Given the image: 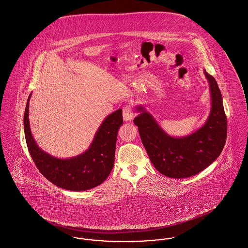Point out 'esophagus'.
<instances>
[{"instance_id": "obj_1", "label": "esophagus", "mask_w": 248, "mask_h": 248, "mask_svg": "<svg viewBox=\"0 0 248 248\" xmlns=\"http://www.w3.org/2000/svg\"><path fill=\"white\" fill-rule=\"evenodd\" d=\"M123 117L125 121H131L134 117V112H133V107L132 105H126L123 108Z\"/></svg>"}]
</instances>
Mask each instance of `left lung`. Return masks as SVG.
Segmentation results:
<instances>
[{"label":"left lung","instance_id":"1","mask_svg":"<svg viewBox=\"0 0 248 248\" xmlns=\"http://www.w3.org/2000/svg\"><path fill=\"white\" fill-rule=\"evenodd\" d=\"M210 83L212 108L209 118L200 129L176 139L165 134L142 107L134 120L141 141L154 167L172 178H185L200 173L220 155L227 139V117L222 95L212 75L204 71Z\"/></svg>","mask_w":248,"mask_h":248}]
</instances>
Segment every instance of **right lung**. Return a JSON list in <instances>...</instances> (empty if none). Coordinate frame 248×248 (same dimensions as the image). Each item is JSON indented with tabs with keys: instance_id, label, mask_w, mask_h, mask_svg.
<instances>
[{
	"instance_id": "obj_1",
	"label": "right lung",
	"mask_w": 248,
	"mask_h": 248,
	"mask_svg": "<svg viewBox=\"0 0 248 248\" xmlns=\"http://www.w3.org/2000/svg\"><path fill=\"white\" fill-rule=\"evenodd\" d=\"M30 97L31 94L24 113L25 138L30 154L43 176L59 188L72 191L92 189L103 183L114 165L118 130L124 123L122 109L104 120L84 154L63 160L43 152L34 141L29 122Z\"/></svg>"
}]
</instances>
